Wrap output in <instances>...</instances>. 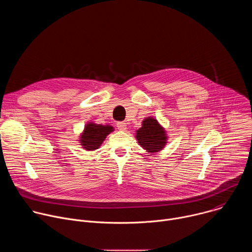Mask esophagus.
Returning <instances> with one entry per match:
<instances>
[{"label":"esophagus","mask_w":252,"mask_h":252,"mask_svg":"<svg viewBox=\"0 0 252 252\" xmlns=\"http://www.w3.org/2000/svg\"><path fill=\"white\" fill-rule=\"evenodd\" d=\"M117 126H118V128L120 130H122V131H126V128H127V126H126V124L125 122H119L117 124Z\"/></svg>","instance_id":"obj_1"}]
</instances>
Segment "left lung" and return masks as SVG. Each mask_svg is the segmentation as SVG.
Instances as JSON below:
<instances>
[{
    "mask_svg": "<svg viewBox=\"0 0 252 252\" xmlns=\"http://www.w3.org/2000/svg\"><path fill=\"white\" fill-rule=\"evenodd\" d=\"M138 145L149 154L158 153L167 143V134L158 120L148 117L141 123V127L135 131Z\"/></svg>",
    "mask_w": 252,
    "mask_h": 252,
    "instance_id": "8db88e82",
    "label": "left lung"
}]
</instances>
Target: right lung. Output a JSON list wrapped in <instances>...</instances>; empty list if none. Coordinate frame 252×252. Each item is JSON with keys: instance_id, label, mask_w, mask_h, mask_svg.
I'll list each match as a JSON object with an SVG mask.
<instances>
[{"instance_id": "1", "label": "right lung", "mask_w": 252, "mask_h": 252, "mask_svg": "<svg viewBox=\"0 0 252 252\" xmlns=\"http://www.w3.org/2000/svg\"><path fill=\"white\" fill-rule=\"evenodd\" d=\"M113 131V126L97 125L90 122L85 126V128L81 133L79 140L81 146L86 151H95L101 146V143L106 138V136Z\"/></svg>"}]
</instances>
